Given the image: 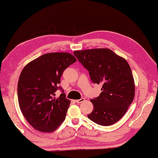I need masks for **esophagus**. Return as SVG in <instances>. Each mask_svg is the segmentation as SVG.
<instances>
[{
  "label": "esophagus",
  "instance_id": "esophagus-1",
  "mask_svg": "<svg viewBox=\"0 0 158 158\" xmlns=\"http://www.w3.org/2000/svg\"><path fill=\"white\" fill-rule=\"evenodd\" d=\"M85 100V98H81V99H79V100H76V102L77 103H81V102H83V101Z\"/></svg>",
  "mask_w": 158,
  "mask_h": 158
}]
</instances>
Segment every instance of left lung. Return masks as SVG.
I'll use <instances>...</instances> for the list:
<instances>
[{
    "mask_svg": "<svg viewBox=\"0 0 158 158\" xmlns=\"http://www.w3.org/2000/svg\"><path fill=\"white\" fill-rule=\"evenodd\" d=\"M88 69L92 81L102 85L99 96L91 99L92 112L88 115L101 126H110L125 115L135 98V80L126 60L106 48L75 51Z\"/></svg>",
    "mask_w": 158,
    "mask_h": 158,
    "instance_id": "left-lung-1",
    "label": "left lung"
}]
</instances>
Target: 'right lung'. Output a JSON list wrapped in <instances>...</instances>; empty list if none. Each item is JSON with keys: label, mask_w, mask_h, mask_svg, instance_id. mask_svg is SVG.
I'll return each mask as SVG.
<instances>
[{"label": "right lung", "mask_w": 158, "mask_h": 158, "mask_svg": "<svg viewBox=\"0 0 158 158\" xmlns=\"http://www.w3.org/2000/svg\"><path fill=\"white\" fill-rule=\"evenodd\" d=\"M77 59L66 52L43 54L26 65L19 75L18 97L20 110L36 130L52 132L66 118L70 101L62 93L55 97L60 77ZM63 92V91H62Z\"/></svg>", "instance_id": "obj_1"}]
</instances>
